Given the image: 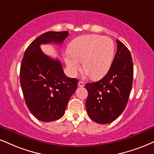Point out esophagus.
Masks as SVG:
<instances>
[{
	"label": "esophagus",
	"mask_w": 154,
	"mask_h": 154,
	"mask_svg": "<svg viewBox=\"0 0 154 154\" xmlns=\"http://www.w3.org/2000/svg\"><path fill=\"white\" fill-rule=\"evenodd\" d=\"M78 86L79 87H83L85 86V83L83 82V81H79V83H78Z\"/></svg>",
	"instance_id": "esophagus-1"
}]
</instances>
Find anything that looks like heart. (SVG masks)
Instances as JSON below:
<instances>
[{"label":"heart","mask_w":154,"mask_h":154,"mask_svg":"<svg viewBox=\"0 0 154 154\" xmlns=\"http://www.w3.org/2000/svg\"><path fill=\"white\" fill-rule=\"evenodd\" d=\"M68 52L65 62L72 75L81 69L80 62H83V70L97 80L109 72L114 57L115 45L109 38L86 35L73 40Z\"/></svg>","instance_id":"1"}]
</instances>
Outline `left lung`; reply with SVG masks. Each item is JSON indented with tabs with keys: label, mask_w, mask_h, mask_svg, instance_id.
I'll list each match as a JSON object with an SVG mask.
<instances>
[{
	"label": "left lung",
	"mask_w": 154,
	"mask_h": 154,
	"mask_svg": "<svg viewBox=\"0 0 154 154\" xmlns=\"http://www.w3.org/2000/svg\"><path fill=\"white\" fill-rule=\"evenodd\" d=\"M117 51L109 72L101 80L86 83V106L95 122L106 124L115 121L128 103L132 89L134 66L131 55L122 42L116 40Z\"/></svg>",
	"instance_id": "8db88e82"
}]
</instances>
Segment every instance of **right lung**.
Segmentation results:
<instances>
[{
	"label": "right lung",
	"instance_id": "1",
	"mask_svg": "<svg viewBox=\"0 0 154 154\" xmlns=\"http://www.w3.org/2000/svg\"><path fill=\"white\" fill-rule=\"evenodd\" d=\"M68 31H48L35 38L24 53L20 82L26 105L39 121L58 120L64 115L79 81L66 76L59 60L43 53L40 45L61 44Z\"/></svg>",
	"mask_w": 154,
	"mask_h": 154
}]
</instances>
